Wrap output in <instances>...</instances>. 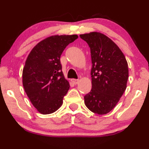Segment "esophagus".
<instances>
[{"label":"esophagus","instance_id":"1","mask_svg":"<svg viewBox=\"0 0 149 149\" xmlns=\"http://www.w3.org/2000/svg\"><path fill=\"white\" fill-rule=\"evenodd\" d=\"M71 82H72L73 84L77 85L78 83H79V80H78V79H71Z\"/></svg>","mask_w":149,"mask_h":149}]
</instances>
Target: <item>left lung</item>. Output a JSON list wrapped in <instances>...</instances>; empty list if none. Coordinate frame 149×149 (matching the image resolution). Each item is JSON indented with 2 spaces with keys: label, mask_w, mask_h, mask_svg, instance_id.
Segmentation results:
<instances>
[{
  "label": "left lung",
  "mask_w": 149,
  "mask_h": 149,
  "mask_svg": "<svg viewBox=\"0 0 149 149\" xmlns=\"http://www.w3.org/2000/svg\"><path fill=\"white\" fill-rule=\"evenodd\" d=\"M91 53L92 90L84 97L89 110L99 115L109 113L127 88L129 71L125 57L111 39L100 32L80 34Z\"/></svg>",
  "instance_id": "obj_1"
}]
</instances>
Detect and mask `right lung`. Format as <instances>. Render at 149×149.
<instances>
[{
  "mask_svg": "<svg viewBox=\"0 0 149 149\" xmlns=\"http://www.w3.org/2000/svg\"><path fill=\"white\" fill-rule=\"evenodd\" d=\"M77 35L51 36L39 42L26 60L22 83L33 107L41 114L58 110L70 85L61 69L60 57Z\"/></svg>",
  "mask_w": 149,
  "mask_h": 149,
  "instance_id": "right-lung-1",
  "label": "right lung"
}]
</instances>
